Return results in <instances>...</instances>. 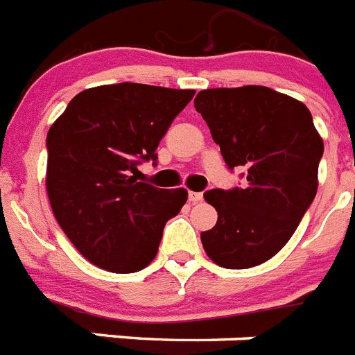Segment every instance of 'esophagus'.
I'll return each mask as SVG.
<instances>
[{
    "label": "esophagus",
    "instance_id": "1",
    "mask_svg": "<svg viewBox=\"0 0 355 355\" xmlns=\"http://www.w3.org/2000/svg\"><path fill=\"white\" fill-rule=\"evenodd\" d=\"M188 200H190L192 205H196V202H200V200H202V193H200V192H188Z\"/></svg>",
    "mask_w": 355,
    "mask_h": 355
}]
</instances>
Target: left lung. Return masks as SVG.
Returning <instances> with one entry per match:
<instances>
[{"label":"left lung","instance_id":"obj_1","mask_svg":"<svg viewBox=\"0 0 355 355\" xmlns=\"http://www.w3.org/2000/svg\"><path fill=\"white\" fill-rule=\"evenodd\" d=\"M193 105L229 171L247 168L243 187L205 193L218 220L200 233L202 247L224 268L261 265L286 245L316 196L324 142L311 112L258 85L200 90Z\"/></svg>","mask_w":355,"mask_h":355}]
</instances>
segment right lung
<instances>
[{"mask_svg": "<svg viewBox=\"0 0 355 355\" xmlns=\"http://www.w3.org/2000/svg\"><path fill=\"white\" fill-rule=\"evenodd\" d=\"M196 90L101 85L72 97L48 131V188L56 222L103 270L133 274L158 252L163 227L187 202L184 188L137 180Z\"/></svg>", "mask_w": 355, "mask_h": 355, "instance_id": "add662e5", "label": "right lung"}]
</instances>
